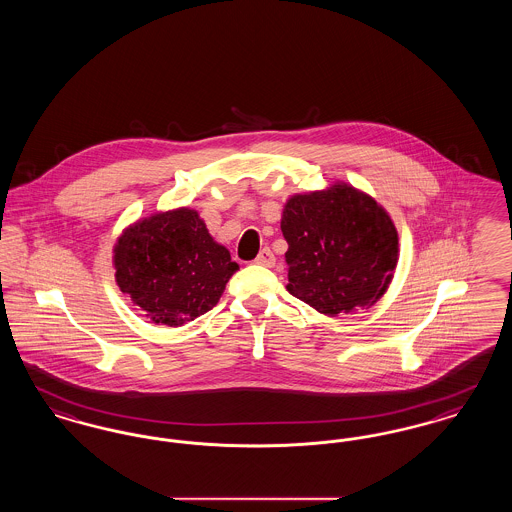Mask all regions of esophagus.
I'll use <instances>...</instances> for the list:
<instances>
[{
	"instance_id": "1",
	"label": "esophagus",
	"mask_w": 512,
	"mask_h": 512,
	"mask_svg": "<svg viewBox=\"0 0 512 512\" xmlns=\"http://www.w3.org/2000/svg\"><path fill=\"white\" fill-rule=\"evenodd\" d=\"M255 263H257V265H263V267H274V263H276L274 253H272L268 247L261 249L259 255H257V259H255Z\"/></svg>"
}]
</instances>
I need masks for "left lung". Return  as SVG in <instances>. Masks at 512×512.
<instances>
[{
    "mask_svg": "<svg viewBox=\"0 0 512 512\" xmlns=\"http://www.w3.org/2000/svg\"><path fill=\"white\" fill-rule=\"evenodd\" d=\"M288 292L328 317L374 305L390 286L399 238L390 215L365 192L338 182L292 195L282 211Z\"/></svg>",
    "mask_w": 512,
    "mask_h": 512,
    "instance_id": "obj_1",
    "label": "left lung"
}]
</instances>
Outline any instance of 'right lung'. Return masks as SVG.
Masks as SVG:
<instances>
[{"instance_id": "1", "label": "right lung", "mask_w": 512, "mask_h": 512, "mask_svg": "<svg viewBox=\"0 0 512 512\" xmlns=\"http://www.w3.org/2000/svg\"><path fill=\"white\" fill-rule=\"evenodd\" d=\"M113 253L121 292L165 326H182L211 311L240 268L188 207L134 222Z\"/></svg>"}]
</instances>
